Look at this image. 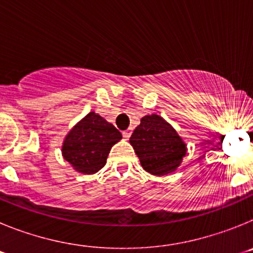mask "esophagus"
Listing matches in <instances>:
<instances>
[{"instance_id":"obj_1","label":"esophagus","mask_w":253,"mask_h":253,"mask_svg":"<svg viewBox=\"0 0 253 253\" xmlns=\"http://www.w3.org/2000/svg\"><path fill=\"white\" fill-rule=\"evenodd\" d=\"M131 135V129H126V130L123 131V137L125 138V139H129Z\"/></svg>"}]
</instances>
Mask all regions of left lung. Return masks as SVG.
Instances as JSON below:
<instances>
[{"label": "left lung", "mask_w": 253, "mask_h": 253, "mask_svg": "<svg viewBox=\"0 0 253 253\" xmlns=\"http://www.w3.org/2000/svg\"><path fill=\"white\" fill-rule=\"evenodd\" d=\"M129 142L143 169L156 176L176 171L186 154L182 138L157 114L143 116Z\"/></svg>", "instance_id": "8db88e82"}]
</instances>
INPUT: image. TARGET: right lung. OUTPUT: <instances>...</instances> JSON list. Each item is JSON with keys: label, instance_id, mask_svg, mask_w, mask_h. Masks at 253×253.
Returning a JSON list of instances; mask_svg holds the SVG:
<instances>
[{"label": "right lung", "instance_id": "right-lung-1", "mask_svg": "<svg viewBox=\"0 0 253 253\" xmlns=\"http://www.w3.org/2000/svg\"><path fill=\"white\" fill-rule=\"evenodd\" d=\"M120 139L122 133L111 123L91 111L67 134L62 154L76 171L91 175L105 166L111 147Z\"/></svg>", "mask_w": 253, "mask_h": 253}]
</instances>
